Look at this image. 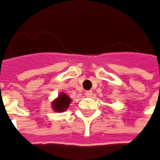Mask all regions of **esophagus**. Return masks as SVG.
Here are the masks:
<instances>
[{
    "label": "esophagus",
    "mask_w": 160,
    "mask_h": 160,
    "mask_svg": "<svg viewBox=\"0 0 160 160\" xmlns=\"http://www.w3.org/2000/svg\"><path fill=\"white\" fill-rule=\"evenodd\" d=\"M91 95H92V91L91 90L85 92V96H86V97H91Z\"/></svg>",
    "instance_id": "34e87169"
}]
</instances>
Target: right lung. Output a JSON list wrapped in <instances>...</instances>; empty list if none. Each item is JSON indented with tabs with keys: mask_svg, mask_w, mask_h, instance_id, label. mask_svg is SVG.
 Instances as JSON below:
<instances>
[{
	"mask_svg": "<svg viewBox=\"0 0 160 160\" xmlns=\"http://www.w3.org/2000/svg\"><path fill=\"white\" fill-rule=\"evenodd\" d=\"M71 102H72V100H71L69 96L65 93L61 92L58 97L52 102V109L54 112H62L68 109Z\"/></svg>",
	"mask_w": 160,
	"mask_h": 160,
	"instance_id": "obj_1",
	"label": "right lung"
}]
</instances>
